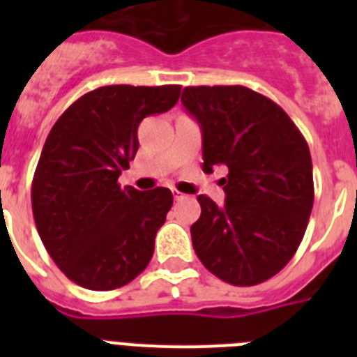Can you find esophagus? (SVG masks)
<instances>
[{
	"mask_svg": "<svg viewBox=\"0 0 357 357\" xmlns=\"http://www.w3.org/2000/svg\"><path fill=\"white\" fill-rule=\"evenodd\" d=\"M173 198H175V200H185V198H188V195H184V193H181V191L173 189Z\"/></svg>",
	"mask_w": 357,
	"mask_h": 357,
	"instance_id": "1",
	"label": "esophagus"
}]
</instances>
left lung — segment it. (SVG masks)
Segmentation results:
<instances>
[{
	"label": "left lung",
	"instance_id": "left-lung-1",
	"mask_svg": "<svg viewBox=\"0 0 357 357\" xmlns=\"http://www.w3.org/2000/svg\"><path fill=\"white\" fill-rule=\"evenodd\" d=\"M182 105L202 128L204 172L229 168L225 204L198 195L191 225L198 259L234 286L261 284L289 263L313 209L304 135L275 102L243 85L185 87Z\"/></svg>",
	"mask_w": 357,
	"mask_h": 357
}]
</instances>
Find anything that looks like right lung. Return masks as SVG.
Returning <instances> with one entry per match:
<instances>
[{"label":"right lung","mask_w":357,"mask_h":357,"mask_svg":"<svg viewBox=\"0 0 357 357\" xmlns=\"http://www.w3.org/2000/svg\"><path fill=\"white\" fill-rule=\"evenodd\" d=\"M178 96L181 85H105L78 98L50 130L31 182L33 220L56 266L82 288H121L150 263L173 195L121 189L118 178L137 153L139 123Z\"/></svg>","instance_id":"obj_1"}]
</instances>
